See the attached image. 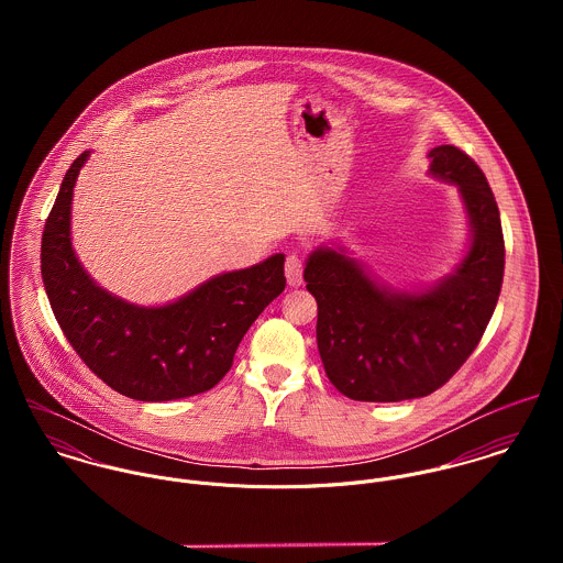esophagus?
<instances>
[{
    "label": "esophagus",
    "mask_w": 563,
    "mask_h": 563,
    "mask_svg": "<svg viewBox=\"0 0 563 563\" xmlns=\"http://www.w3.org/2000/svg\"><path fill=\"white\" fill-rule=\"evenodd\" d=\"M286 279L290 286H301L303 282V262L297 253H290L286 257Z\"/></svg>",
    "instance_id": "1"
}]
</instances>
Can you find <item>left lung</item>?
<instances>
[{"mask_svg":"<svg viewBox=\"0 0 563 563\" xmlns=\"http://www.w3.org/2000/svg\"><path fill=\"white\" fill-rule=\"evenodd\" d=\"M429 158V173L457 186L468 214L471 242L453 273L427 288L401 290L379 282L342 246H319L306 262L324 373L353 401L435 393L479 344L500 295L505 242L482 168L453 145L433 147Z\"/></svg>","mask_w":563,"mask_h":563,"instance_id":"8db88e82","label":"left lung"}]
</instances>
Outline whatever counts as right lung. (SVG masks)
<instances>
[{
	"label": "right lung",
	"mask_w": 563,
	"mask_h": 563,
	"mask_svg": "<svg viewBox=\"0 0 563 563\" xmlns=\"http://www.w3.org/2000/svg\"><path fill=\"white\" fill-rule=\"evenodd\" d=\"M90 152L67 170L41 242V275L54 317L81 362L136 401L186 399L232 368L242 335L284 292V253L221 273L164 306H136L101 288L71 244V201Z\"/></svg>",
	"instance_id": "obj_1"
}]
</instances>
